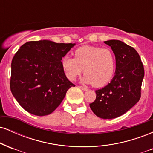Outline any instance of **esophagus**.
<instances>
[{
	"mask_svg": "<svg viewBox=\"0 0 153 153\" xmlns=\"http://www.w3.org/2000/svg\"><path fill=\"white\" fill-rule=\"evenodd\" d=\"M79 88H80V89H82V91H88V88H85V87H82V86H79Z\"/></svg>",
	"mask_w": 153,
	"mask_h": 153,
	"instance_id": "esophagus-1",
	"label": "esophagus"
}]
</instances>
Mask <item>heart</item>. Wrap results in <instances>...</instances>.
Returning <instances> with one entry per match:
<instances>
[{
  "label": "heart",
  "instance_id": "b5f03b06",
  "mask_svg": "<svg viewBox=\"0 0 153 153\" xmlns=\"http://www.w3.org/2000/svg\"><path fill=\"white\" fill-rule=\"evenodd\" d=\"M74 55L75 58L65 55L61 59L62 71L68 80L73 81L83 71L82 82L99 88L106 85L113 78L116 58L110 49L85 45L75 50Z\"/></svg>",
  "mask_w": 153,
  "mask_h": 153
}]
</instances>
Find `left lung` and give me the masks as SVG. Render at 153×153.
I'll list each match as a JSON object with an SVG mask.
<instances>
[{
	"label": "left lung",
	"mask_w": 153,
	"mask_h": 153,
	"mask_svg": "<svg viewBox=\"0 0 153 153\" xmlns=\"http://www.w3.org/2000/svg\"><path fill=\"white\" fill-rule=\"evenodd\" d=\"M104 43L111 47L115 55V75L110 83L96 91V100L90 107L99 118L114 119L139 101L145 71L140 55L133 47L119 40Z\"/></svg>",
	"instance_id": "8db88e82"
}]
</instances>
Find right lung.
<instances>
[{"instance_id":"right-lung-1","label":"right lung","mask_w":153,"mask_h":153,"mask_svg":"<svg viewBox=\"0 0 153 153\" xmlns=\"http://www.w3.org/2000/svg\"><path fill=\"white\" fill-rule=\"evenodd\" d=\"M75 45L39 40L28 42L17 51L11 62L10 87L26 111L36 116L50 114L68 89L75 86L61 66L62 57Z\"/></svg>"}]
</instances>
